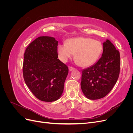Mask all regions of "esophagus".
<instances>
[{
    "mask_svg": "<svg viewBox=\"0 0 133 133\" xmlns=\"http://www.w3.org/2000/svg\"><path fill=\"white\" fill-rule=\"evenodd\" d=\"M69 71H73V70H75V68H73V67H69Z\"/></svg>",
    "mask_w": 133,
    "mask_h": 133,
    "instance_id": "esophagus-1",
    "label": "esophagus"
}]
</instances>
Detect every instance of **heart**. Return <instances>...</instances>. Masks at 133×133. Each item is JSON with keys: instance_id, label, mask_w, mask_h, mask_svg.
I'll return each mask as SVG.
<instances>
[{"instance_id": "1", "label": "heart", "mask_w": 133, "mask_h": 133, "mask_svg": "<svg viewBox=\"0 0 133 133\" xmlns=\"http://www.w3.org/2000/svg\"><path fill=\"white\" fill-rule=\"evenodd\" d=\"M103 51L101 42L90 38L78 37L68 39L66 43L58 45L57 53L59 59L65 63L74 56L78 63L83 67L94 64Z\"/></svg>"}]
</instances>
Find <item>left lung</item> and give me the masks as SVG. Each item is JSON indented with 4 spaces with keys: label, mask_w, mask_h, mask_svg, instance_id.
<instances>
[{
    "label": "left lung",
    "mask_w": 133,
    "mask_h": 133,
    "mask_svg": "<svg viewBox=\"0 0 133 133\" xmlns=\"http://www.w3.org/2000/svg\"><path fill=\"white\" fill-rule=\"evenodd\" d=\"M119 51L109 40L103 43V52L98 61L82 71L80 84L83 94L90 100L104 98L109 92L119 78Z\"/></svg>",
    "instance_id": "left-lung-1"
}]
</instances>
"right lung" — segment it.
Masks as SVG:
<instances>
[{
    "label": "right lung",
    "instance_id": "right-lung-1",
    "mask_svg": "<svg viewBox=\"0 0 133 133\" xmlns=\"http://www.w3.org/2000/svg\"><path fill=\"white\" fill-rule=\"evenodd\" d=\"M58 43L55 38L39 37L24 53V81L35 97L43 102H54L61 97L68 74V66L58 59Z\"/></svg>",
    "mask_w": 133,
    "mask_h": 133
}]
</instances>
